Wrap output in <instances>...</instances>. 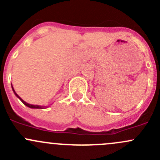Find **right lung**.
Returning <instances> with one entry per match:
<instances>
[{"label":"right lung","instance_id":"add662e5","mask_svg":"<svg viewBox=\"0 0 160 160\" xmlns=\"http://www.w3.org/2000/svg\"><path fill=\"white\" fill-rule=\"evenodd\" d=\"M12 90H13V91H14V94L16 95V96H17V98H18L19 99L21 100V101H22V103H23L24 104H25V105H26L27 107H28V108H47L46 107V106H40V105H33V104H28V103H26L25 102V101H23V100L22 99V98H20V97L18 96V95L17 94V93H16V92L14 91V88H13V87H12Z\"/></svg>","mask_w":160,"mask_h":160}]
</instances>
